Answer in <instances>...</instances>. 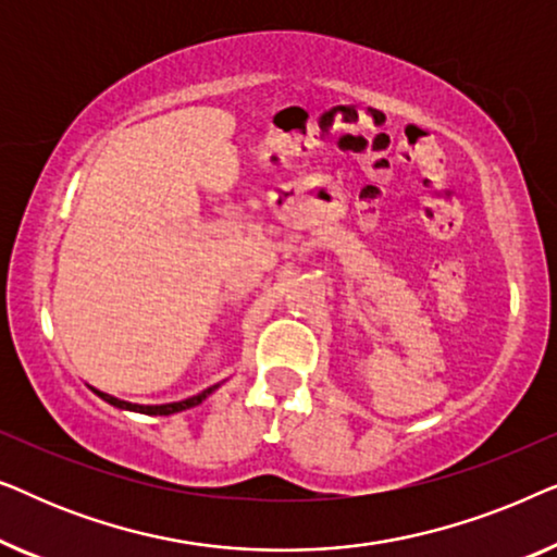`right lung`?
Masks as SVG:
<instances>
[{"mask_svg": "<svg viewBox=\"0 0 557 557\" xmlns=\"http://www.w3.org/2000/svg\"><path fill=\"white\" fill-rule=\"evenodd\" d=\"M90 391H94V393L98 395V398H103L106 403H111L113 408H121V410H136V413H147V416H172V413H180V410H187V408L200 406V403H202L205 398H208V395H210L212 391H218V385H212V387H208V391L197 393V395H193V398H187V400H180V403H164V406H139V403H128V400H119V398H113V395L96 391V387H90Z\"/></svg>", "mask_w": 557, "mask_h": 557, "instance_id": "right-lung-1", "label": "right lung"}]
</instances>
